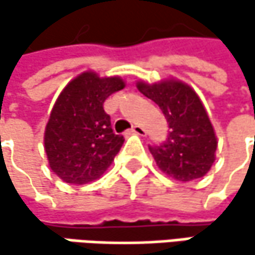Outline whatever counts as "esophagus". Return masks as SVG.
Wrapping results in <instances>:
<instances>
[{
  "instance_id": "34e87169",
  "label": "esophagus",
  "mask_w": 255,
  "mask_h": 255,
  "mask_svg": "<svg viewBox=\"0 0 255 255\" xmlns=\"http://www.w3.org/2000/svg\"><path fill=\"white\" fill-rule=\"evenodd\" d=\"M128 132H131V134H138V135H144V134H146V129L143 127H140V126H134V127L128 129Z\"/></svg>"
}]
</instances>
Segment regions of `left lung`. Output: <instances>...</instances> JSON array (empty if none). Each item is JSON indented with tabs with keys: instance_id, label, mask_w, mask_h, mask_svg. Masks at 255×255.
Wrapping results in <instances>:
<instances>
[{
	"instance_id": "8db88e82",
	"label": "left lung",
	"mask_w": 255,
	"mask_h": 255,
	"mask_svg": "<svg viewBox=\"0 0 255 255\" xmlns=\"http://www.w3.org/2000/svg\"><path fill=\"white\" fill-rule=\"evenodd\" d=\"M137 88L159 106L170 128L165 141L149 146L156 165L180 181L205 176L216 159L217 138L196 93L173 79L153 85L138 82Z\"/></svg>"
}]
</instances>
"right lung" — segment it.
<instances>
[{
  "instance_id": "add662e5",
  "label": "right lung",
  "mask_w": 255,
  "mask_h": 255,
  "mask_svg": "<svg viewBox=\"0 0 255 255\" xmlns=\"http://www.w3.org/2000/svg\"><path fill=\"white\" fill-rule=\"evenodd\" d=\"M123 88L121 78L84 72L59 96L45 127L44 144L53 173L63 181H93L112 164L124 137L114 132L103 103Z\"/></svg>"
}]
</instances>
